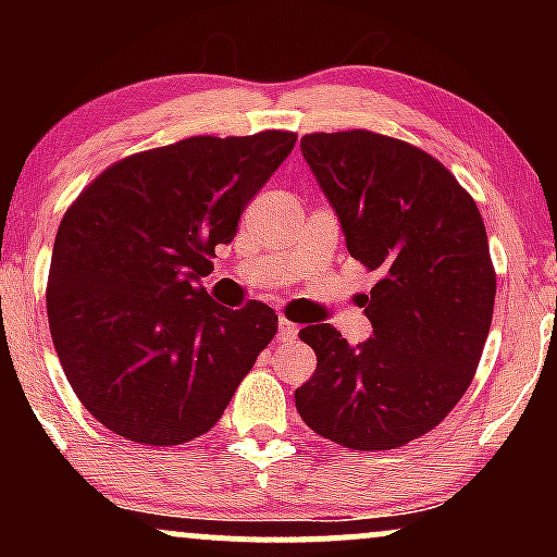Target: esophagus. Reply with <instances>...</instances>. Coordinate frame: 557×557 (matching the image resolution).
I'll use <instances>...</instances> for the list:
<instances>
[{"label":"esophagus","mask_w":557,"mask_h":557,"mask_svg":"<svg viewBox=\"0 0 557 557\" xmlns=\"http://www.w3.org/2000/svg\"><path fill=\"white\" fill-rule=\"evenodd\" d=\"M296 335H298V324L287 322L285 317H280V322H277V337H280V341L287 343V341H293Z\"/></svg>","instance_id":"34e87169"}]
</instances>
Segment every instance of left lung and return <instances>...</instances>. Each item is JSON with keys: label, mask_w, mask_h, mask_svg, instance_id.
Returning a JSON list of instances; mask_svg holds the SVG:
<instances>
[{"label": "left lung", "mask_w": 557, "mask_h": 557, "mask_svg": "<svg viewBox=\"0 0 557 557\" xmlns=\"http://www.w3.org/2000/svg\"><path fill=\"white\" fill-rule=\"evenodd\" d=\"M300 151L348 253L380 280L363 309L367 343L348 345L332 324L298 332L317 372L296 408L332 443L393 450L434 430L474 380L495 306L487 230L450 170L406 140L309 133Z\"/></svg>", "instance_id": "left-lung-1"}]
</instances>
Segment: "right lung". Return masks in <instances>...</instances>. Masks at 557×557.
I'll return each instance as SVG.
<instances>
[{
	"label": "right lung",
	"mask_w": 557,
	"mask_h": 557,
	"mask_svg": "<svg viewBox=\"0 0 557 557\" xmlns=\"http://www.w3.org/2000/svg\"><path fill=\"white\" fill-rule=\"evenodd\" d=\"M296 133L194 136L114 162L70 203L54 238L47 314L70 387L140 445L201 437L277 332L248 300L214 304L201 277Z\"/></svg>",
	"instance_id": "obj_1"
}]
</instances>
